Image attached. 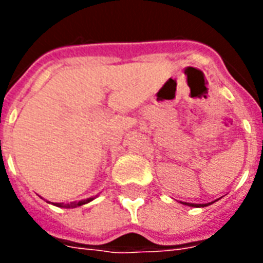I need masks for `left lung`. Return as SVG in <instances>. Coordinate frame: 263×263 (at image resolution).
Here are the masks:
<instances>
[{
    "mask_svg": "<svg viewBox=\"0 0 263 263\" xmlns=\"http://www.w3.org/2000/svg\"><path fill=\"white\" fill-rule=\"evenodd\" d=\"M184 205H189V207H205V205H210V204L215 203V201H211V203H205V204H194V203H184V201H180Z\"/></svg>",
    "mask_w": 263,
    "mask_h": 263,
    "instance_id": "obj_1",
    "label": "left lung"
}]
</instances>
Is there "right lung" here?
<instances>
[{
	"mask_svg": "<svg viewBox=\"0 0 263 263\" xmlns=\"http://www.w3.org/2000/svg\"><path fill=\"white\" fill-rule=\"evenodd\" d=\"M91 200H94L92 197L90 198H86V200H81V201H73V203H69V204H65V203H52L53 205H58V207H62V209H73V207H80L83 204H87L90 203ZM50 203V201H49Z\"/></svg>",
	"mask_w": 263,
	"mask_h": 263,
	"instance_id": "1",
	"label": "right lung"
}]
</instances>
